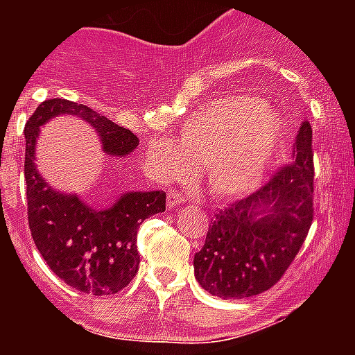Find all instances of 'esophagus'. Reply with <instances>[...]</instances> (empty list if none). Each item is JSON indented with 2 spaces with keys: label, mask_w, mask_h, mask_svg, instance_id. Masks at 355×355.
<instances>
[{
  "label": "esophagus",
  "mask_w": 355,
  "mask_h": 355,
  "mask_svg": "<svg viewBox=\"0 0 355 355\" xmlns=\"http://www.w3.org/2000/svg\"><path fill=\"white\" fill-rule=\"evenodd\" d=\"M188 200V197L182 193H178L175 189H169L167 191V206H178V205H184Z\"/></svg>",
  "instance_id": "esophagus-1"
}]
</instances>
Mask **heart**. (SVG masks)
Wrapping results in <instances>:
<instances>
[{"label":"heart","instance_id":"obj_1","mask_svg":"<svg viewBox=\"0 0 355 355\" xmlns=\"http://www.w3.org/2000/svg\"><path fill=\"white\" fill-rule=\"evenodd\" d=\"M278 147V125L258 97L232 96L208 103L178 132V144L153 139L145 166L160 182L188 180L206 171L210 191L236 199L252 191Z\"/></svg>","mask_w":355,"mask_h":355}]
</instances>
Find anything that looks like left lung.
I'll return each mask as SVG.
<instances>
[{
    "mask_svg": "<svg viewBox=\"0 0 355 355\" xmlns=\"http://www.w3.org/2000/svg\"><path fill=\"white\" fill-rule=\"evenodd\" d=\"M313 130L304 121L293 160L258 191L217 211L210 223L205 245L193 258L202 289L236 300L280 282L313 223Z\"/></svg>",
    "mask_w": 355,
    "mask_h": 355,
    "instance_id": "obj_1",
    "label": "left lung"
}]
</instances>
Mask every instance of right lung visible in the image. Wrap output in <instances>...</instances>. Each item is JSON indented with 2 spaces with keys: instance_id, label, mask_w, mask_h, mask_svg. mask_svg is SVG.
<instances>
[{
  "instance_id": "1",
  "label": "right lung",
  "mask_w": 355,
  "mask_h": 355,
  "mask_svg": "<svg viewBox=\"0 0 355 355\" xmlns=\"http://www.w3.org/2000/svg\"><path fill=\"white\" fill-rule=\"evenodd\" d=\"M58 114L86 119L99 132L108 155H128L139 139L90 107L60 97L40 103L25 123L27 219L38 252L49 269L77 291L96 297L114 295L138 272V228L149 216L166 210V193L130 191L112 208L94 210L77 195L53 191L38 175L33 158L40 127Z\"/></svg>"
}]
</instances>
